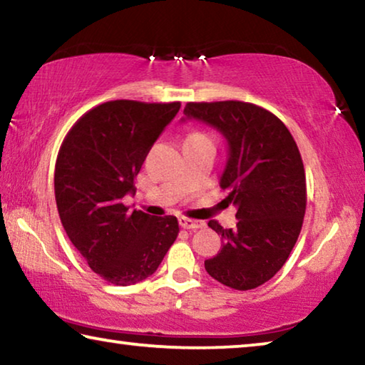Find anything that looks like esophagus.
<instances>
[{
    "instance_id": "34e87169",
    "label": "esophagus",
    "mask_w": 365,
    "mask_h": 365,
    "mask_svg": "<svg viewBox=\"0 0 365 365\" xmlns=\"http://www.w3.org/2000/svg\"><path fill=\"white\" fill-rule=\"evenodd\" d=\"M178 224L182 228H187V230H197V228H202L206 224L202 220H195L188 217H180L178 219Z\"/></svg>"
}]
</instances>
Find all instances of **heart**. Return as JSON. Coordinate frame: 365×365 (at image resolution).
<instances>
[{
  "label": "heart",
  "mask_w": 365,
  "mask_h": 365,
  "mask_svg": "<svg viewBox=\"0 0 365 365\" xmlns=\"http://www.w3.org/2000/svg\"><path fill=\"white\" fill-rule=\"evenodd\" d=\"M190 137H206V135H202V133H200V132H195V133H191Z\"/></svg>",
  "instance_id": "1"
}]
</instances>
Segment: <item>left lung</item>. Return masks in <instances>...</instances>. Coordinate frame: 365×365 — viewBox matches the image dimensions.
I'll list each match as a JSON object with an SVG mask.
<instances>
[{
    "label": "left lung",
    "mask_w": 365,
    "mask_h": 365,
    "mask_svg": "<svg viewBox=\"0 0 365 365\" xmlns=\"http://www.w3.org/2000/svg\"><path fill=\"white\" fill-rule=\"evenodd\" d=\"M183 114L217 128L228 143L220 187L230 191L238 224L232 230L209 220L224 246L205 261L207 274L240 292L261 287L287 262L304 219L306 174L296 141L279 117L252 103H187Z\"/></svg>",
    "instance_id": "obj_1"
}]
</instances>
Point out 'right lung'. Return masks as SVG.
I'll return each instance as SVG.
<instances>
[{"label":"right lung","mask_w":365,"mask_h":365,"mask_svg":"<svg viewBox=\"0 0 365 365\" xmlns=\"http://www.w3.org/2000/svg\"><path fill=\"white\" fill-rule=\"evenodd\" d=\"M180 103L115 100L90 109L59 148L54 195L61 222L90 269L127 287L158 270L178 235L174 215L130 211L123 196Z\"/></svg>","instance_id":"right-lung-1"}]
</instances>
